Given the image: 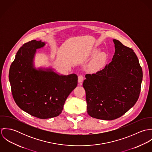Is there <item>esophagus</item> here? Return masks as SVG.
<instances>
[{
  "mask_svg": "<svg viewBox=\"0 0 152 152\" xmlns=\"http://www.w3.org/2000/svg\"><path fill=\"white\" fill-rule=\"evenodd\" d=\"M84 81V76L81 74V75H80L78 76V83L81 84L83 83V81Z\"/></svg>",
  "mask_w": 152,
  "mask_h": 152,
  "instance_id": "obj_1",
  "label": "esophagus"
}]
</instances>
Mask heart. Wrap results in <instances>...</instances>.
Segmentation results:
<instances>
[{"label":"heart","instance_id":"obj_1","mask_svg":"<svg viewBox=\"0 0 152 152\" xmlns=\"http://www.w3.org/2000/svg\"><path fill=\"white\" fill-rule=\"evenodd\" d=\"M99 50L94 49L91 53L92 56H95L98 53ZM108 60V56L107 53L101 52L94 57L90 64V68L94 71L99 69L105 65Z\"/></svg>","mask_w":152,"mask_h":152}]
</instances>
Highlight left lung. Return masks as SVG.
I'll return each mask as SVG.
<instances>
[{"label": "left lung", "instance_id": "8db88e82", "mask_svg": "<svg viewBox=\"0 0 152 152\" xmlns=\"http://www.w3.org/2000/svg\"><path fill=\"white\" fill-rule=\"evenodd\" d=\"M112 60L96 73L86 75L87 112L94 118L113 120L128 112L137 102L143 78L139 60L133 51L114 39Z\"/></svg>", "mask_w": 152, "mask_h": 152}]
</instances>
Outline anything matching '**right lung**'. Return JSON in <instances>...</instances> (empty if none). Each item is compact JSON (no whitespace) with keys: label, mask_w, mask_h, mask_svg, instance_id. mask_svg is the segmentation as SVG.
Masks as SVG:
<instances>
[{"label":"right lung","mask_w":152,"mask_h":152,"mask_svg":"<svg viewBox=\"0 0 152 152\" xmlns=\"http://www.w3.org/2000/svg\"><path fill=\"white\" fill-rule=\"evenodd\" d=\"M44 45L35 40L24 44L11 64L9 73L16 104L23 110L40 119L58 116L66 99L78 83V76L75 74L59 75L52 71L33 68L36 49Z\"/></svg>","instance_id":"1"}]
</instances>
